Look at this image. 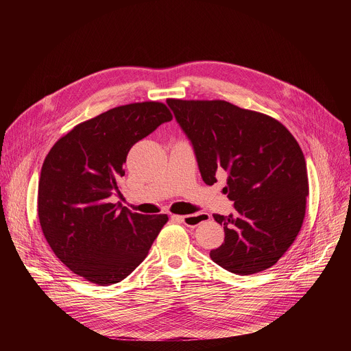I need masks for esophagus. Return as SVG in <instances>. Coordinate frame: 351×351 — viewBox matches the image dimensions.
<instances>
[{
  "mask_svg": "<svg viewBox=\"0 0 351 351\" xmlns=\"http://www.w3.org/2000/svg\"><path fill=\"white\" fill-rule=\"evenodd\" d=\"M172 219L182 222L189 228H195L207 219V215L204 213H198V214H193V215H172Z\"/></svg>",
  "mask_w": 351,
  "mask_h": 351,
  "instance_id": "obj_1",
  "label": "esophagus"
}]
</instances>
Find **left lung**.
I'll return each instance as SVG.
<instances>
[{
    "instance_id": "8db88e82",
    "label": "left lung",
    "mask_w": 351,
    "mask_h": 351,
    "mask_svg": "<svg viewBox=\"0 0 351 351\" xmlns=\"http://www.w3.org/2000/svg\"><path fill=\"white\" fill-rule=\"evenodd\" d=\"M168 106L190 140L207 184L226 172L234 213L214 219L223 243L211 260L236 275L275 265L302 229L308 195L304 154L276 119L223 99H175Z\"/></svg>"
}]
</instances>
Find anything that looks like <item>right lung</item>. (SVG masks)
Wrapping results in <instances>:
<instances>
[{"instance_id": "obj_1", "label": "right lung", "mask_w": 351, "mask_h": 351, "mask_svg": "<svg viewBox=\"0 0 351 351\" xmlns=\"http://www.w3.org/2000/svg\"><path fill=\"white\" fill-rule=\"evenodd\" d=\"M171 119L162 103L121 106L76 125L49 149L38 180V219L47 243L73 274L108 286L147 257L168 215L132 213L110 197L133 144Z\"/></svg>"}]
</instances>
